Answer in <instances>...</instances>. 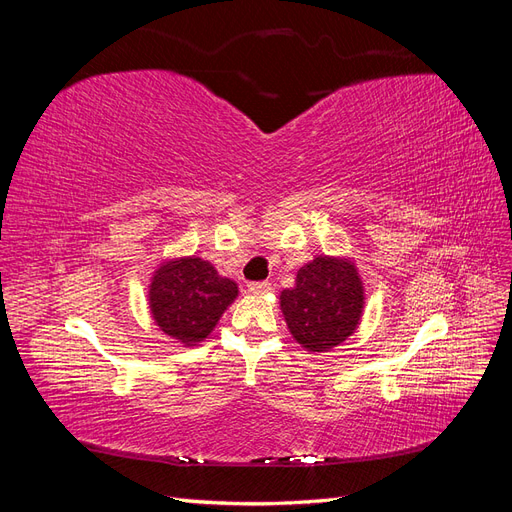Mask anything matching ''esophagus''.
Instances as JSON below:
<instances>
[{
  "mask_svg": "<svg viewBox=\"0 0 512 512\" xmlns=\"http://www.w3.org/2000/svg\"><path fill=\"white\" fill-rule=\"evenodd\" d=\"M273 288L269 282H252L247 284V292L250 294H269Z\"/></svg>",
  "mask_w": 512,
  "mask_h": 512,
  "instance_id": "esophagus-1",
  "label": "esophagus"
}]
</instances>
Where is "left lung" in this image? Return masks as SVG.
I'll return each mask as SVG.
<instances>
[{"label":"left lung","mask_w":512,"mask_h":512,"mask_svg":"<svg viewBox=\"0 0 512 512\" xmlns=\"http://www.w3.org/2000/svg\"><path fill=\"white\" fill-rule=\"evenodd\" d=\"M365 288L354 260L316 256L282 290L280 309L292 337L307 352H329L359 329Z\"/></svg>","instance_id":"8db88e82"}]
</instances>
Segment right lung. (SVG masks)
Returning <instances> with one entry per match:
<instances>
[{"mask_svg": "<svg viewBox=\"0 0 512 512\" xmlns=\"http://www.w3.org/2000/svg\"><path fill=\"white\" fill-rule=\"evenodd\" d=\"M237 294V284L222 277L209 260L183 256L153 271L147 301L162 333L183 346H196L211 335Z\"/></svg>", "mask_w": 512, "mask_h": 512, "instance_id": "obj_1", "label": "right lung"}]
</instances>
